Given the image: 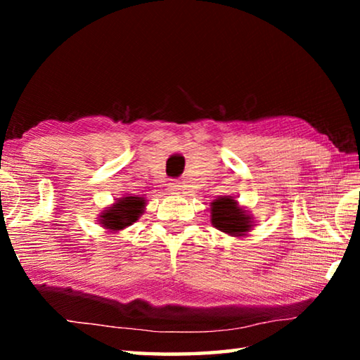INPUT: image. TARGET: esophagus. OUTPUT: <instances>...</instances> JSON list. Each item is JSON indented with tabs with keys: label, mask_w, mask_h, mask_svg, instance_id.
Listing matches in <instances>:
<instances>
[{
	"label": "esophagus",
	"mask_w": 360,
	"mask_h": 360,
	"mask_svg": "<svg viewBox=\"0 0 360 360\" xmlns=\"http://www.w3.org/2000/svg\"><path fill=\"white\" fill-rule=\"evenodd\" d=\"M168 188H169V192H172L173 195H179L181 191H182V186L179 184V182H172Z\"/></svg>",
	"instance_id": "esophagus-1"
}]
</instances>
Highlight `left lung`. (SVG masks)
Returning <instances> with one entry per match:
<instances>
[{"instance_id":"left-lung-1","label":"left lung","mask_w":360,"mask_h":360,"mask_svg":"<svg viewBox=\"0 0 360 360\" xmlns=\"http://www.w3.org/2000/svg\"><path fill=\"white\" fill-rule=\"evenodd\" d=\"M211 224L230 236H245L252 229V216L230 195L211 203Z\"/></svg>"}]
</instances>
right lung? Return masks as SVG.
Here are the masks:
<instances>
[{
	"label": "right lung",
	"instance_id": "obj_1",
	"mask_svg": "<svg viewBox=\"0 0 360 360\" xmlns=\"http://www.w3.org/2000/svg\"><path fill=\"white\" fill-rule=\"evenodd\" d=\"M146 200L138 195H127V197H120L115 200V203L101 212L98 222L105 227L108 231H120L131 224H135L139 216L144 212Z\"/></svg>",
	"mask_w": 360,
	"mask_h": 360
}]
</instances>
